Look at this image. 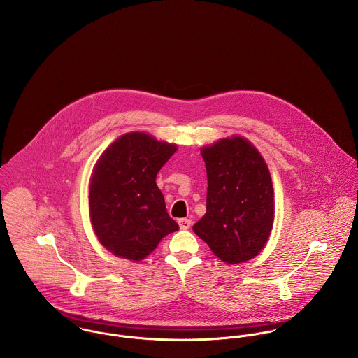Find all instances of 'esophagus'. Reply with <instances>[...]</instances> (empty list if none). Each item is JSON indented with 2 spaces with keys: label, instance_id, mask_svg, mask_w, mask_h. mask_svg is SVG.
Segmentation results:
<instances>
[{
  "label": "esophagus",
  "instance_id": "esophagus-1",
  "mask_svg": "<svg viewBox=\"0 0 358 358\" xmlns=\"http://www.w3.org/2000/svg\"><path fill=\"white\" fill-rule=\"evenodd\" d=\"M178 223H179V227H180L182 230H187V229H190V226H192V220H190V219H187V217L179 219V220H178Z\"/></svg>",
  "mask_w": 358,
  "mask_h": 358
}]
</instances>
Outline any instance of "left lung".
Here are the masks:
<instances>
[{
	"label": "left lung",
	"instance_id": "obj_1",
	"mask_svg": "<svg viewBox=\"0 0 358 358\" xmlns=\"http://www.w3.org/2000/svg\"><path fill=\"white\" fill-rule=\"evenodd\" d=\"M208 178L206 212L193 226L222 262L237 264L266 245L274 220L268 168L255 146L241 136L203 148Z\"/></svg>",
	"mask_w": 358,
	"mask_h": 358
}]
</instances>
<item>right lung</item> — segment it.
<instances>
[{"mask_svg": "<svg viewBox=\"0 0 358 358\" xmlns=\"http://www.w3.org/2000/svg\"><path fill=\"white\" fill-rule=\"evenodd\" d=\"M176 150L148 134L131 132L98 159L90 185V215L98 240L111 254L139 262L166 234L179 230L155 183Z\"/></svg>", "mask_w": 358, "mask_h": 358, "instance_id": "right-lung-1", "label": "right lung"}]
</instances>
